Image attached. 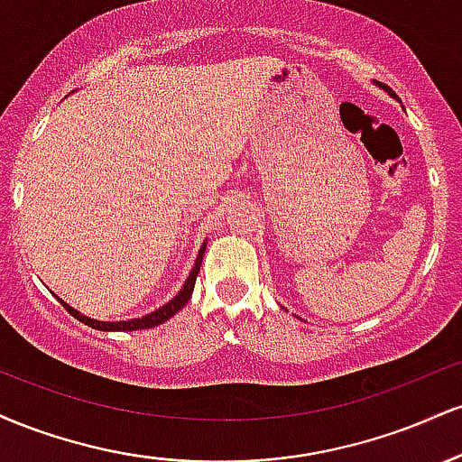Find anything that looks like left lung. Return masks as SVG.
<instances>
[{
	"label": "left lung",
	"instance_id": "left-lung-1",
	"mask_svg": "<svg viewBox=\"0 0 462 462\" xmlns=\"http://www.w3.org/2000/svg\"><path fill=\"white\" fill-rule=\"evenodd\" d=\"M375 84H378V87H380V88H384V91H386V93H389V95H391V97H395V93H393V91H391V88H389V87H386V84H380V82H375Z\"/></svg>",
	"mask_w": 462,
	"mask_h": 462
}]
</instances>
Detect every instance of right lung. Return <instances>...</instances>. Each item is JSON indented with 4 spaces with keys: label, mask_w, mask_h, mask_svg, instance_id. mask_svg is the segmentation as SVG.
<instances>
[{
    "label": "right lung",
    "mask_w": 462,
    "mask_h": 462,
    "mask_svg": "<svg viewBox=\"0 0 462 462\" xmlns=\"http://www.w3.org/2000/svg\"><path fill=\"white\" fill-rule=\"evenodd\" d=\"M204 252H206V243L201 245L198 258H195V267L190 269L187 282H184L182 289H180V293L173 298L171 301H167V304L162 306V309L150 312V315L141 317V319H130V321H97V319H91V317H84L82 312H78L76 309H71V306L65 304L60 298V304L65 306V309L71 312L73 317H76L78 321L87 323V326L95 328V330H104V332H116V330H147V328H153V326H161L167 319H171L173 315H176L178 310H182L184 306H187V301L190 300V293H193V286H195V280H198V273H199V267H201V258H204Z\"/></svg>",
    "instance_id": "1"
}]
</instances>
